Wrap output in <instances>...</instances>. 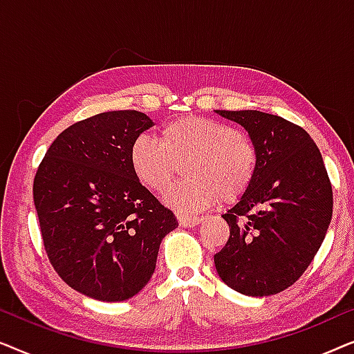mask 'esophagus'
<instances>
[{
	"instance_id": "obj_1",
	"label": "esophagus",
	"mask_w": 354,
	"mask_h": 354,
	"mask_svg": "<svg viewBox=\"0 0 354 354\" xmlns=\"http://www.w3.org/2000/svg\"><path fill=\"white\" fill-rule=\"evenodd\" d=\"M177 219H178V224H180L182 227H193V225L200 224V222L203 221V217L188 216V214H182V212H178Z\"/></svg>"
}]
</instances>
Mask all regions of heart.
I'll list each match as a JSON object with an SVG mask.
<instances>
[{"label":"heart","instance_id":"obj_1","mask_svg":"<svg viewBox=\"0 0 354 354\" xmlns=\"http://www.w3.org/2000/svg\"><path fill=\"white\" fill-rule=\"evenodd\" d=\"M130 167L145 188L162 192L177 164L185 161L183 178L164 193V203L182 212L201 211L222 196L236 200L258 171V149L245 135L221 120L182 115L161 129V140L142 133L129 151Z\"/></svg>","mask_w":354,"mask_h":354}]
</instances>
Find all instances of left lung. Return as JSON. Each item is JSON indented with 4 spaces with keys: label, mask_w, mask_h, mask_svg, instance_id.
I'll return each mask as SVG.
<instances>
[{
    "label": "left lung",
    "mask_w": 354,
    "mask_h": 354,
    "mask_svg": "<svg viewBox=\"0 0 354 354\" xmlns=\"http://www.w3.org/2000/svg\"><path fill=\"white\" fill-rule=\"evenodd\" d=\"M248 132L258 171L222 217L230 227L214 264L224 283L248 297H269L301 277L326 239L332 185L306 130L261 111H216Z\"/></svg>",
    "instance_id": "obj_1"
}]
</instances>
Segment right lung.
I'll list each match as a JSON object with an SVG mask.
<instances>
[{
    "label": "right lung",
    "instance_id": "1",
    "mask_svg": "<svg viewBox=\"0 0 354 354\" xmlns=\"http://www.w3.org/2000/svg\"><path fill=\"white\" fill-rule=\"evenodd\" d=\"M151 125L138 111L72 124L33 178L48 259L69 287L100 301L137 295L151 279L162 239L178 227L130 167V145Z\"/></svg>",
    "mask_w": 354,
    "mask_h": 354
}]
</instances>
